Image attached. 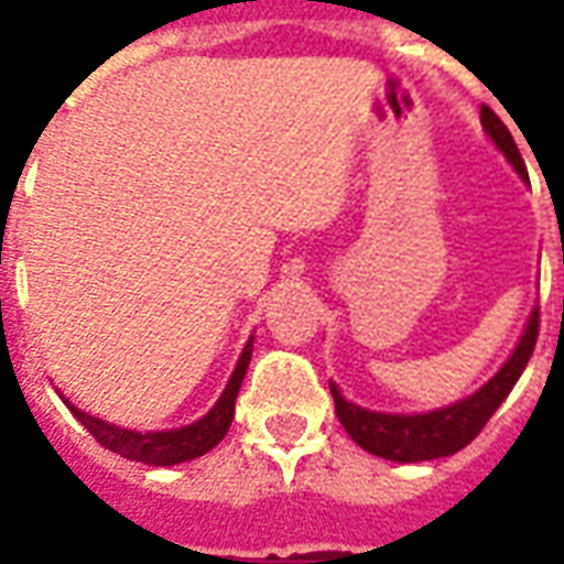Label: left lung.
<instances>
[{
  "label": "left lung",
  "instance_id": "obj_1",
  "mask_svg": "<svg viewBox=\"0 0 564 564\" xmlns=\"http://www.w3.org/2000/svg\"><path fill=\"white\" fill-rule=\"evenodd\" d=\"M480 123H484L486 139L505 153V160L513 165V172L520 174L522 181H529L517 141L508 132V127L498 120L492 108H486V105L480 108ZM534 341H538V307L525 323L522 338L513 347V354L508 356V362L496 371V378H489L480 390H474L471 395H465L459 402L425 411V414H383V411H368L362 404L347 402L341 390H338V383L329 380L335 414L347 429V435L354 437L362 449L380 456V459L429 462L441 459V456H453V453L468 447L474 437L480 435V429L489 423V416L496 414L498 404L508 399V392L513 390V383L520 380L529 359H532Z\"/></svg>",
  "mask_w": 564,
  "mask_h": 564
}]
</instances>
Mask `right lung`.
<instances>
[{
  "label": "right lung",
  "instance_id": "add662e5",
  "mask_svg": "<svg viewBox=\"0 0 564 564\" xmlns=\"http://www.w3.org/2000/svg\"><path fill=\"white\" fill-rule=\"evenodd\" d=\"M250 354H253V335L250 341L245 344V350L238 356V366H235L232 378L226 383V390L220 392L217 404L210 408L208 414L196 420V423L181 425V429H165V432H135V429H123V425L108 423V420H99V416L80 411L75 404L66 402V408L72 414L78 416L80 425L90 432L102 447H108L111 453H120L123 459L144 462V465H153V468H165V465H177V462H189L205 456L208 449H214L220 444L229 425H232L235 416V399H238V390H241V380L247 375V366H250Z\"/></svg>",
  "mask_w": 564,
  "mask_h": 564
}]
</instances>
